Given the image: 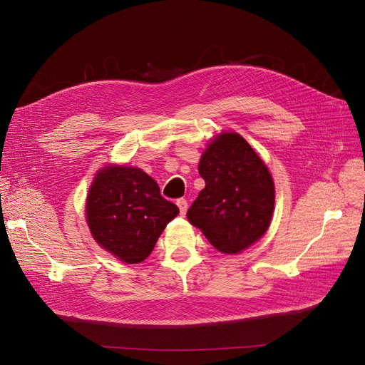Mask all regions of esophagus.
Returning a JSON list of instances; mask_svg holds the SVG:
<instances>
[{
  "label": "esophagus",
  "mask_w": 365,
  "mask_h": 365,
  "mask_svg": "<svg viewBox=\"0 0 365 365\" xmlns=\"http://www.w3.org/2000/svg\"><path fill=\"white\" fill-rule=\"evenodd\" d=\"M176 204H178V207L180 210V215L185 216L186 215V210H187V201L185 198H180V200H178Z\"/></svg>",
  "instance_id": "obj_1"
}]
</instances>
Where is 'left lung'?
<instances>
[{
	"instance_id": "left-lung-1",
	"label": "left lung",
	"mask_w": 365,
	"mask_h": 365,
	"mask_svg": "<svg viewBox=\"0 0 365 365\" xmlns=\"http://www.w3.org/2000/svg\"><path fill=\"white\" fill-rule=\"evenodd\" d=\"M205 187L187 210L216 250L238 255L271 226L275 185L269 168L241 134L222 131L207 143L198 164Z\"/></svg>"
}]
</instances>
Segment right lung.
Segmentation results:
<instances>
[{
  "label": "right lung",
  "mask_w": 365,
  "mask_h": 365,
  "mask_svg": "<svg viewBox=\"0 0 365 365\" xmlns=\"http://www.w3.org/2000/svg\"><path fill=\"white\" fill-rule=\"evenodd\" d=\"M178 215L179 208L161 197L158 183L131 165L101 167L86 198V222L93 240L128 264L148 259Z\"/></svg>",
  "instance_id": "obj_1"
}]
</instances>
